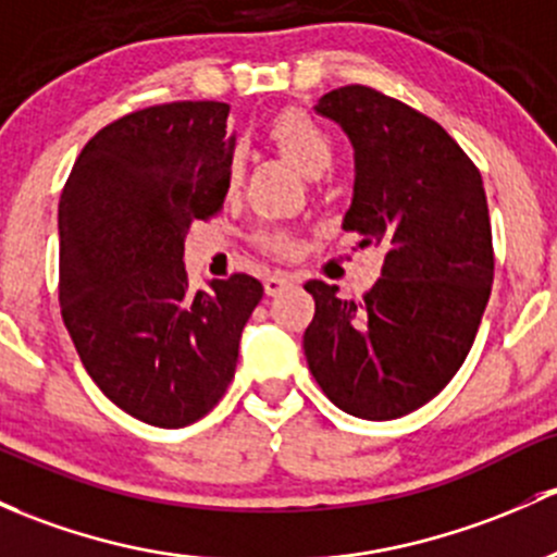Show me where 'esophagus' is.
Instances as JSON below:
<instances>
[{
  "label": "esophagus",
  "instance_id": "1",
  "mask_svg": "<svg viewBox=\"0 0 557 557\" xmlns=\"http://www.w3.org/2000/svg\"><path fill=\"white\" fill-rule=\"evenodd\" d=\"M294 283L296 280L290 277L288 272H274L263 280V290H267V296H277V294H283L285 288H290Z\"/></svg>",
  "mask_w": 557,
  "mask_h": 557
}]
</instances>
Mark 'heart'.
Returning a JSON list of instances; mask_svg holds the SVG:
<instances>
[{
  "label": "heart",
  "instance_id": "obj_1",
  "mask_svg": "<svg viewBox=\"0 0 557 557\" xmlns=\"http://www.w3.org/2000/svg\"><path fill=\"white\" fill-rule=\"evenodd\" d=\"M269 138L309 178H320L336 162V144H333L331 133L314 116H309L307 111H280L272 120V125H269ZM239 175H243V160H239V154H232L230 165H226V186L230 189L237 186ZM256 243L274 256H288L294 250L290 234L283 230H272V226H263V230L256 232Z\"/></svg>",
  "mask_w": 557,
  "mask_h": 557
}]
</instances>
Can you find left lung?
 <instances>
[{"label": "left lung", "mask_w": 557, "mask_h": 557, "mask_svg": "<svg viewBox=\"0 0 557 557\" xmlns=\"http://www.w3.org/2000/svg\"><path fill=\"white\" fill-rule=\"evenodd\" d=\"M318 114L355 146V197L344 230L384 250L362 298L309 280L314 318L304 355L327 400L386 421L430 403L459 371L494 283L483 178L461 146L421 111L366 85L325 92Z\"/></svg>", "instance_id": "8db88e82"}]
</instances>
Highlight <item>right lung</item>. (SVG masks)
<instances>
[{
  "label": "right lung",
  "mask_w": 557,
  "mask_h": 557,
  "mask_svg": "<svg viewBox=\"0 0 557 557\" xmlns=\"http://www.w3.org/2000/svg\"><path fill=\"white\" fill-rule=\"evenodd\" d=\"M230 107L175 101L120 116L87 140L58 205V298L82 366L114 406L178 430L234 379L263 288L250 274L189 290L191 221L224 205Z\"/></svg>",
  "instance_id": "1"
}]
</instances>
